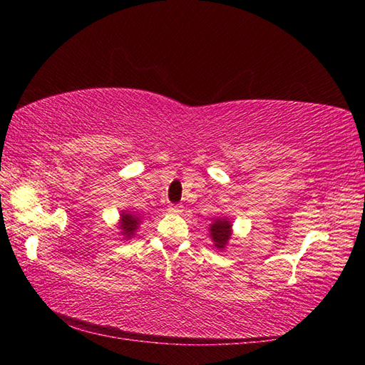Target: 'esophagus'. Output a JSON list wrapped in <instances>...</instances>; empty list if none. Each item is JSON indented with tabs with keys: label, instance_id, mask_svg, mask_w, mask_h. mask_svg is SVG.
Instances as JSON below:
<instances>
[{
	"label": "esophagus",
	"instance_id": "1",
	"mask_svg": "<svg viewBox=\"0 0 365 365\" xmlns=\"http://www.w3.org/2000/svg\"><path fill=\"white\" fill-rule=\"evenodd\" d=\"M168 211H169L170 214H180V212L183 211V206H180V205H169Z\"/></svg>",
	"mask_w": 365,
	"mask_h": 365
}]
</instances>
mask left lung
I'll use <instances>...</instances> for the list:
<instances>
[{"label": "left lung", "instance_id": "1", "mask_svg": "<svg viewBox=\"0 0 365 365\" xmlns=\"http://www.w3.org/2000/svg\"><path fill=\"white\" fill-rule=\"evenodd\" d=\"M209 232H211V238L215 248L224 250L228 243V240L232 238V222L227 217L214 219L212 224L209 225Z\"/></svg>", "mask_w": 365, "mask_h": 365}]
</instances>
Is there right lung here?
<instances>
[{
    "label": "right lung",
    "instance_id": "1",
    "mask_svg": "<svg viewBox=\"0 0 365 365\" xmlns=\"http://www.w3.org/2000/svg\"><path fill=\"white\" fill-rule=\"evenodd\" d=\"M138 225H140V217H138V215H135V214L128 212V211L120 214L119 228H120V235H123V238H125V240L133 237L135 232H137Z\"/></svg>",
    "mask_w": 365,
    "mask_h": 365
}]
</instances>
